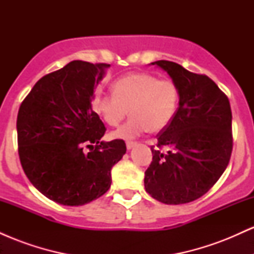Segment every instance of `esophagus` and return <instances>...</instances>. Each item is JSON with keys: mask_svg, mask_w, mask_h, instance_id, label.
Wrapping results in <instances>:
<instances>
[{"mask_svg": "<svg viewBox=\"0 0 254 254\" xmlns=\"http://www.w3.org/2000/svg\"><path fill=\"white\" fill-rule=\"evenodd\" d=\"M135 145H137V142H132V141H127V149H132Z\"/></svg>", "mask_w": 254, "mask_h": 254, "instance_id": "obj_1", "label": "esophagus"}]
</instances>
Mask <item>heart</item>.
<instances>
[{
    "instance_id": "b5f03b06",
    "label": "heart",
    "mask_w": 254,
    "mask_h": 254,
    "mask_svg": "<svg viewBox=\"0 0 254 254\" xmlns=\"http://www.w3.org/2000/svg\"><path fill=\"white\" fill-rule=\"evenodd\" d=\"M113 94L97 95L93 109L110 127H118L129 113L131 118L112 133L115 138L131 139L147 132H161L176 116L179 89L168 78L133 72L116 80Z\"/></svg>"
}]
</instances>
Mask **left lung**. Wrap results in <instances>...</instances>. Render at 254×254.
I'll return each mask as SVG.
<instances>
[{
  "label": "left lung",
  "instance_id": "left-lung-1",
  "mask_svg": "<svg viewBox=\"0 0 254 254\" xmlns=\"http://www.w3.org/2000/svg\"><path fill=\"white\" fill-rule=\"evenodd\" d=\"M179 89L173 121L157 135L145 191L159 202L184 204L205 194L222 176L233 149L232 110L227 95L206 75L170 61L151 63ZM166 147L167 152L162 150Z\"/></svg>",
  "mask_w": 254,
  "mask_h": 254
}]
</instances>
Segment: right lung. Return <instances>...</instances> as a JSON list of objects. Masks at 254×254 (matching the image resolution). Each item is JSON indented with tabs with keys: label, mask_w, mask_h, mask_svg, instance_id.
<instances>
[{
	"label": "right lung",
	"mask_w": 254,
	"mask_h": 254,
	"mask_svg": "<svg viewBox=\"0 0 254 254\" xmlns=\"http://www.w3.org/2000/svg\"><path fill=\"white\" fill-rule=\"evenodd\" d=\"M109 66L72 61L40 78L19 109L17 145L25 174L62 205H83L103 196L112 183L111 170L127 151L123 139L101 141L106 127L92 109L94 89Z\"/></svg>",
	"instance_id": "right-lung-1"
}]
</instances>
